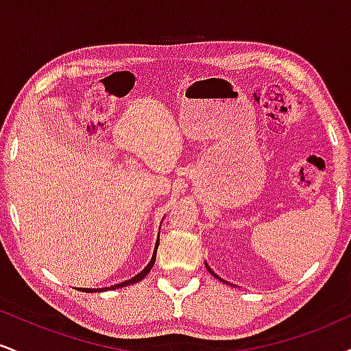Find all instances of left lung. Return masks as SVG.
Wrapping results in <instances>:
<instances>
[{
    "mask_svg": "<svg viewBox=\"0 0 351 351\" xmlns=\"http://www.w3.org/2000/svg\"><path fill=\"white\" fill-rule=\"evenodd\" d=\"M206 267H208V265H206ZM208 271H209V272H211V274H213V276H215V277H216V279H221V277H217V276H216V274H215V272H213V271H211V269H209V267H208ZM221 280H223V279H221Z\"/></svg>",
    "mask_w": 351,
    "mask_h": 351,
    "instance_id": "obj_1",
    "label": "left lung"
}]
</instances>
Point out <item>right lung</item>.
I'll use <instances>...</instances> for the list:
<instances>
[{
	"label": "right lung",
	"instance_id": "right-lung-1",
	"mask_svg": "<svg viewBox=\"0 0 351 351\" xmlns=\"http://www.w3.org/2000/svg\"><path fill=\"white\" fill-rule=\"evenodd\" d=\"M158 244H160V237L156 239V244H155V251H153V256L150 259V263L147 264V267L143 269L142 272L136 274L135 277H132V279L122 282V284H117V285H110V287H106V289H77V291H82V292H87V293H92V292H104V291H115V289H120V287H127V285H132V284H136V282H140L143 279V277H147V274L152 271L153 264H155V259H156V249H158Z\"/></svg>",
	"mask_w": 351,
	"mask_h": 351
}]
</instances>
